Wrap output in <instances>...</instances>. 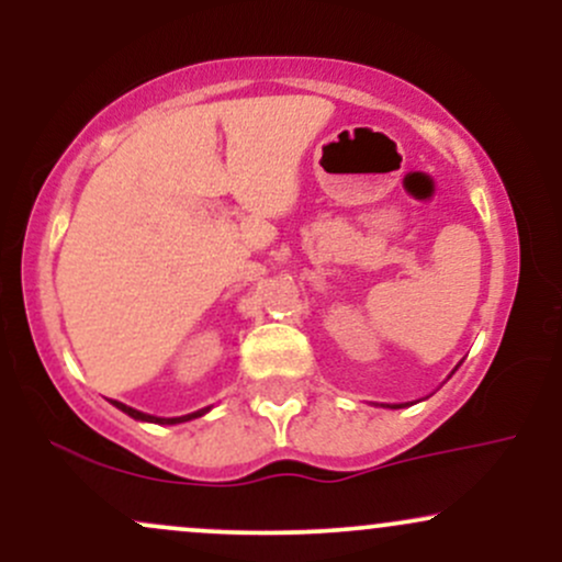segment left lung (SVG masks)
Listing matches in <instances>:
<instances>
[{"instance_id": "1", "label": "left lung", "mask_w": 562, "mask_h": 562, "mask_svg": "<svg viewBox=\"0 0 562 562\" xmlns=\"http://www.w3.org/2000/svg\"><path fill=\"white\" fill-rule=\"evenodd\" d=\"M402 406H404V404H391V409H402Z\"/></svg>"}]
</instances>
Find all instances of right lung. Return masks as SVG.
<instances>
[{
	"mask_svg": "<svg viewBox=\"0 0 562 562\" xmlns=\"http://www.w3.org/2000/svg\"><path fill=\"white\" fill-rule=\"evenodd\" d=\"M113 406H119L121 412H126V415H128V417H134V420H142V423H158V425H177V423L195 420V417H203L205 412L211 409V406H205V409L192 412V415H182V417H156V415H145V412H139V409H132V406H126V404H121V402H113Z\"/></svg>",
	"mask_w": 562,
	"mask_h": 562,
	"instance_id": "obj_1",
	"label": "right lung"
}]
</instances>
